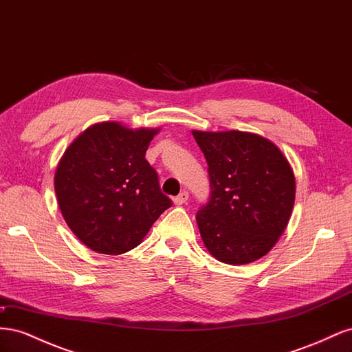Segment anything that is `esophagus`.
<instances>
[{
    "mask_svg": "<svg viewBox=\"0 0 352 352\" xmlns=\"http://www.w3.org/2000/svg\"><path fill=\"white\" fill-rule=\"evenodd\" d=\"M188 198H189V194L186 192V190H182V192H180L179 195H176L173 198V202H175L176 206H182V204H185V202L188 201Z\"/></svg>",
    "mask_w": 352,
    "mask_h": 352,
    "instance_id": "1",
    "label": "esophagus"
}]
</instances>
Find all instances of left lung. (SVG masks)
Segmentation results:
<instances>
[{
    "label": "left lung",
    "instance_id": "8db88e82",
    "mask_svg": "<svg viewBox=\"0 0 352 352\" xmlns=\"http://www.w3.org/2000/svg\"><path fill=\"white\" fill-rule=\"evenodd\" d=\"M208 164L210 197L197 211L211 255L247 264L267 254L283 233L295 201V177L280 150L263 136L192 132Z\"/></svg>",
    "mask_w": 352,
    "mask_h": 352
}]
</instances>
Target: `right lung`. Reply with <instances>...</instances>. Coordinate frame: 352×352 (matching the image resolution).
Wrapping results in <instances>:
<instances>
[{
	"instance_id": "obj_1",
	"label": "right lung",
	"mask_w": 352,
	"mask_h": 352,
	"mask_svg": "<svg viewBox=\"0 0 352 352\" xmlns=\"http://www.w3.org/2000/svg\"><path fill=\"white\" fill-rule=\"evenodd\" d=\"M157 132L98 123L63 155L54 179L61 214L92 251L117 255L133 250L172 207L145 160Z\"/></svg>"
}]
</instances>
